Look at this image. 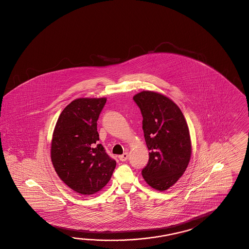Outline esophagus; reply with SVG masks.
I'll list each match as a JSON object with an SVG mask.
<instances>
[{
	"label": "esophagus",
	"instance_id": "1",
	"mask_svg": "<svg viewBox=\"0 0 249 249\" xmlns=\"http://www.w3.org/2000/svg\"><path fill=\"white\" fill-rule=\"evenodd\" d=\"M128 153L127 152H125V153H123V154L121 155L120 157H119V159H120V160L121 161H126L127 160H128Z\"/></svg>",
	"mask_w": 249,
	"mask_h": 249
}]
</instances>
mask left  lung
<instances>
[{
    "mask_svg": "<svg viewBox=\"0 0 249 249\" xmlns=\"http://www.w3.org/2000/svg\"><path fill=\"white\" fill-rule=\"evenodd\" d=\"M133 100L142 111L149 150L142 177L151 188L165 191L181 178L190 160L192 146L187 121L175 102L161 93L143 90Z\"/></svg>",
    "mask_w": 249,
    "mask_h": 249,
    "instance_id": "obj_1",
    "label": "left lung"
}]
</instances>
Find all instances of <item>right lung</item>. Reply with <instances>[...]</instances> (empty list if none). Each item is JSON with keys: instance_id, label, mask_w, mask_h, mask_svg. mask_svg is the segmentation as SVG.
<instances>
[{"instance_id": "1", "label": "right lung", "mask_w": 249, "mask_h": 249, "mask_svg": "<svg viewBox=\"0 0 249 249\" xmlns=\"http://www.w3.org/2000/svg\"><path fill=\"white\" fill-rule=\"evenodd\" d=\"M106 98H80L61 111L54 128L51 159L62 181L76 193L92 195L109 181L116 161L105 152L97 121Z\"/></svg>"}]
</instances>
